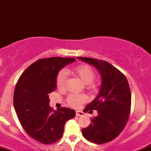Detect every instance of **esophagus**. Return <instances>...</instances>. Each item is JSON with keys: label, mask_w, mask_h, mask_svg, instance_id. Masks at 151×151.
<instances>
[{"label": "esophagus", "mask_w": 151, "mask_h": 151, "mask_svg": "<svg viewBox=\"0 0 151 151\" xmlns=\"http://www.w3.org/2000/svg\"><path fill=\"white\" fill-rule=\"evenodd\" d=\"M76 115L78 116H84V113L81 111H76Z\"/></svg>", "instance_id": "1"}]
</instances>
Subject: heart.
Segmentation results:
<instances>
[{"mask_svg":"<svg viewBox=\"0 0 151 151\" xmlns=\"http://www.w3.org/2000/svg\"><path fill=\"white\" fill-rule=\"evenodd\" d=\"M66 73H70L76 77H79L84 84H86V88L90 90H94L96 88V85L93 82L94 79L95 74L94 71L91 67L86 65H81L74 67L72 70H66L61 71L57 77L56 84L59 89H62L65 86L66 83ZM86 97L82 94H70L67 97V103L71 106L77 108L79 107L81 104L85 102Z\"/></svg>","mask_w":151,"mask_h":151,"instance_id":"b5f03b06","label":"heart"}]
</instances>
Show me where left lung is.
Returning a JSON list of instances; mask_svg holds the SVG:
<instances>
[{"label":"left lung","instance_id":"obj_1","mask_svg":"<svg viewBox=\"0 0 151 151\" xmlns=\"http://www.w3.org/2000/svg\"><path fill=\"white\" fill-rule=\"evenodd\" d=\"M77 59L96 67L101 77L99 94L84 110H96L98 116L91 119L90 125L81 133L91 143H108L120 134L129 118L131 94L129 82L125 75L108 62L81 57Z\"/></svg>","mask_w":151,"mask_h":151}]
</instances>
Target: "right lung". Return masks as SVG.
<instances>
[{
  "mask_svg": "<svg viewBox=\"0 0 151 151\" xmlns=\"http://www.w3.org/2000/svg\"><path fill=\"white\" fill-rule=\"evenodd\" d=\"M71 58L41 59L22 72L15 86L13 104L25 132L40 143H55L63 136L65 124L75 116V111L62 107L58 111L49 106V93L57 87L58 72Z\"/></svg>",
  "mask_w": 151,
  "mask_h": 151,
  "instance_id": "right-lung-1",
  "label": "right lung"
}]
</instances>
